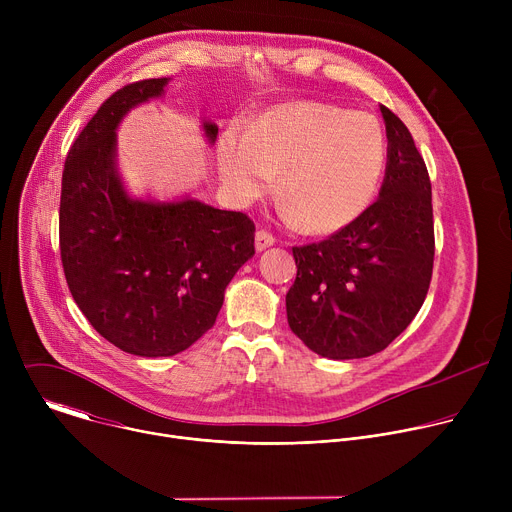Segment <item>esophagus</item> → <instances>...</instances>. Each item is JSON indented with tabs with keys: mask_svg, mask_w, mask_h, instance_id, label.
<instances>
[{
	"mask_svg": "<svg viewBox=\"0 0 512 512\" xmlns=\"http://www.w3.org/2000/svg\"><path fill=\"white\" fill-rule=\"evenodd\" d=\"M273 245H275V237L271 233H267V231H257L255 233V249L257 251H265Z\"/></svg>",
	"mask_w": 512,
	"mask_h": 512,
	"instance_id": "esophagus-1",
	"label": "esophagus"
}]
</instances>
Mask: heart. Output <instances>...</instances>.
Here are the masks:
<instances>
[{
  "label": "heart",
  "mask_w": 512,
  "mask_h": 512,
  "mask_svg": "<svg viewBox=\"0 0 512 512\" xmlns=\"http://www.w3.org/2000/svg\"><path fill=\"white\" fill-rule=\"evenodd\" d=\"M385 168L379 121L324 103L277 107L249 131L227 129L216 143L218 178L235 204L271 192L279 174L285 214L310 233L344 229L367 212Z\"/></svg>",
  "instance_id": "1"
}]
</instances>
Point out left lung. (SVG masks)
<instances>
[{"label": "left lung", "mask_w": 512, "mask_h": 512, "mask_svg": "<svg viewBox=\"0 0 512 512\" xmlns=\"http://www.w3.org/2000/svg\"><path fill=\"white\" fill-rule=\"evenodd\" d=\"M387 168L377 202L322 243L294 247L287 322L324 358L385 350L415 318L433 269L431 182L405 123L381 105Z\"/></svg>", "instance_id": "obj_1"}]
</instances>
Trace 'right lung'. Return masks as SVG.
<instances>
[{
	"label": "right lung",
	"instance_id": "right-lung-1",
	"mask_svg": "<svg viewBox=\"0 0 512 512\" xmlns=\"http://www.w3.org/2000/svg\"><path fill=\"white\" fill-rule=\"evenodd\" d=\"M170 79L119 89L81 131L64 162L60 257L91 326L135 356H174L212 328L235 273L255 255V225L188 194H129L117 162L127 113L160 99ZM214 145L218 125L202 119Z\"/></svg>",
	"mask_w": 512,
	"mask_h": 512
}]
</instances>
